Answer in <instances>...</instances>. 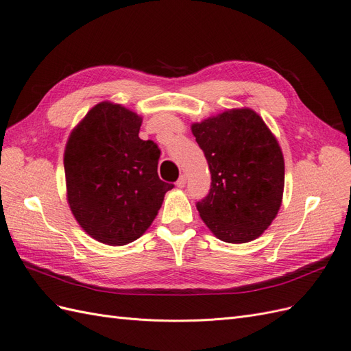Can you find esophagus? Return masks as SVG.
I'll list each match as a JSON object with an SVG mask.
<instances>
[{
  "label": "esophagus",
  "instance_id": "obj_1",
  "mask_svg": "<svg viewBox=\"0 0 351 351\" xmlns=\"http://www.w3.org/2000/svg\"><path fill=\"white\" fill-rule=\"evenodd\" d=\"M186 182H187V177L184 174H182V176H180V178L177 180V187L183 189L186 186Z\"/></svg>",
  "mask_w": 351,
  "mask_h": 351
}]
</instances>
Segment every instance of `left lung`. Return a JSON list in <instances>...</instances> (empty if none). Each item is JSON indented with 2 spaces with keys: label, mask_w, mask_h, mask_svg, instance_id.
Here are the masks:
<instances>
[{
  "label": "left lung",
  "mask_w": 351,
  "mask_h": 351,
  "mask_svg": "<svg viewBox=\"0 0 351 351\" xmlns=\"http://www.w3.org/2000/svg\"><path fill=\"white\" fill-rule=\"evenodd\" d=\"M210 171V189L196 208L226 243L258 239L277 217L284 156L268 125L250 108H234L192 124Z\"/></svg>",
  "instance_id": "left-lung-1"
}]
</instances>
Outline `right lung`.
<instances>
[{
	"label": "right lung",
	"instance_id": "obj_1",
	"mask_svg": "<svg viewBox=\"0 0 351 351\" xmlns=\"http://www.w3.org/2000/svg\"><path fill=\"white\" fill-rule=\"evenodd\" d=\"M142 117L99 102L69 136L64 151L67 200L88 234L110 246L139 239L173 184L158 177L161 151L142 141Z\"/></svg>",
	"mask_w": 351,
	"mask_h": 351
}]
</instances>
